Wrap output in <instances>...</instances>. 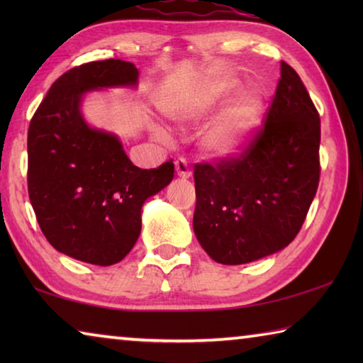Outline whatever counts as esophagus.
I'll return each mask as SVG.
<instances>
[{
  "label": "esophagus",
  "instance_id": "34e87169",
  "mask_svg": "<svg viewBox=\"0 0 363 363\" xmlns=\"http://www.w3.org/2000/svg\"><path fill=\"white\" fill-rule=\"evenodd\" d=\"M174 167H176V173L179 177H184V179H187V177L192 176V169H190L189 163L186 158H177L174 162Z\"/></svg>",
  "mask_w": 363,
  "mask_h": 363
}]
</instances>
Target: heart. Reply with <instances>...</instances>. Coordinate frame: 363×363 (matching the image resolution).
Segmentation results:
<instances>
[{"mask_svg": "<svg viewBox=\"0 0 363 363\" xmlns=\"http://www.w3.org/2000/svg\"><path fill=\"white\" fill-rule=\"evenodd\" d=\"M237 83L233 79H218L196 94L192 99L173 110V118L179 123H194L203 118L223 102ZM259 99L255 94L245 93L233 99L203 134V147L211 155H230L247 143L259 120ZM160 138L163 134L157 131Z\"/></svg>", "mask_w": 363, "mask_h": 363, "instance_id": "1", "label": "heart"}]
</instances>
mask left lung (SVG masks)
I'll return each mask as SVG.
<instances>
[{
	"mask_svg": "<svg viewBox=\"0 0 363 363\" xmlns=\"http://www.w3.org/2000/svg\"><path fill=\"white\" fill-rule=\"evenodd\" d=\"M320 116L293 67L240 153L195 163L194 230L220 264H247L298 235L320 181Z\"/></svg>",
	"mask_w": 363,
	"mask_h": 363,
	"instance_id": "left-lung-1",
	"label": "left lung"
}]
</instances>
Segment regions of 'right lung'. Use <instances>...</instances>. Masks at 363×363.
<instances>
[{"instance_id":"add662e5","label":"right lung","mask_w":363,"mask_h":363,"mask_svg":"<svg viewBox=\"0 0 363 363\" xmlns=\"http://www.w3.org/2000/svg\"><path fill=\"white\" fill-rule=\"evenodd\" d=\"M139 72L120 59L77 65L52 83L28 126L30 203L46 240L78 261L112 266L140 233V210L173 181L174 163L134 167L120 140L93 130L79 113L86 91L136 84Z\"/></svg>"}]
</instances>
